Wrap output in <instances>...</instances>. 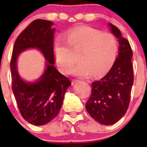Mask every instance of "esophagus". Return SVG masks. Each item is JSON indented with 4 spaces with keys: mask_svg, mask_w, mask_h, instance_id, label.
Masks as SVG:
<instances>
[{
    "mask_svg": "<svg viewBox=\"0 0 147 147\" xmlns=\"http://www.w3.org/2000/svg\"><path fill=\"white\" fill-rule=\"evenodd\" d=\"M79 82H80V80H72L73 84H75V83Z\"/></svg>",
    "mask_w": 147,
    "mask_h": 147,
    "instance_id": "34e87169",
    "label": "esophagus"
}]
</instances>
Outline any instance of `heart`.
Returning a JSON list of instances; mask_svg holds the SVG:
<instances>
[{
	"mask_svg": "<svg viewBox=\"0 0 147 147\" xmlns=\"http://www.w3.org/2000/svg\"><path fill=\"white\" fill-rule=\"evenodd\" d=\"M58 67L62 72L71 74L76 62L73 55L79 54L80 62L73 74L76 76L97 77L108 72L115 63L119 51L116 37L110 33L89 26H77L68 30L64 38L59 37L54 44Z\"/></svg>",
	"mask_w": 147,
	"mask_h": 147,
	"instance_id": "b5f03b06",
	"label": "heart"
}]
</instances>
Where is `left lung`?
<instances>
[{
    "label": "left lung",
    "mask_w": 147,
    "mask_h": 147,
    "mask_svg": "<svg viewBox=\"0 0 147 147\" xmlns=\"http://www.w3.org/2000/svg\"><path fill=\"white\" fill-rule=\"evenodd\" d=\"M109 26L119 40V55L107 74L92 83L91 95L85 105L90 115L104 125L115 124L126 113L134 81L129 41L122 37L117 27L111 23Z\"/></svg>",
    "instance_id": "1"
}]
</instances>
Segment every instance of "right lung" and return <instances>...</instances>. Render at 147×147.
<instances>
[{
	"label": "right lung",
	"mask_w": 147,
	"mask_h": 147,
	"mask_svg": "<svg viewBox=\"0 0 147 147\" xmlns=\"http://www.w3.org/2000/svg\"><path fill=\"white\" fill-rule=\"evenodd\" d=\"M54 23L38 19L30 23L17 38L13 47L10 68L11 88L21 115L26 121L37 126L48 124L58 115L64 95L71 85L68 78L54 67ZM39 49L47 61V69L34 83L23 81L17 72L18 55L26 49Z\"/></svg>",
	"instance_id": "1"
}]
</instances>
